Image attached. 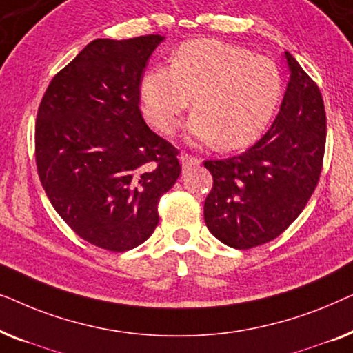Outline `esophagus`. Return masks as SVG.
I'll return each mask as SVG.
<instances>
[{
    "instance_id": "34e87169",
    "label": "esophagus",
    "mask_w": 353,
    "mask_h": 353,
    "mask_svg": "<svg viewBox=\"0 0 353 353\" xmlns=\"http://www.w3.org/2000/svg\"><path fill=\"white\" fill-rule=\"evenodd\" d=\"M180 162H181V167L185 168V170H188V168H191V167H196V165H199L201 163V161L197 157H192V156H190V154H180Z\"/></svg>"
}]
</instances>
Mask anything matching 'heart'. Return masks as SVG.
Wrapping results in <instances>:
<instances>
[{"instance_id":"b5f03b06","label":"heart","mask_w":353,"mask_h":353,"mask_svg":"<svg viewBox=\"0 0 353 353\" xmlns=\"http://www.w3.org/2000/svg\"><path fill=\"white\" fill-rule=\"evenodd\" d=\"M276 64L245 48L219 40L186 41L170 67H151L139 83L143 115L154 128L172 133L191 104L186 133L221 149L252 144L268 127L281 98Z\"/></svg>"}]
</instances>
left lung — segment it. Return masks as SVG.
<instances>
[{
    "label": "left lung",
    "instance_id": "1",
    "mask_svg": "<svg viewBox=\"0 0 353 353\" xmlns=\"http://www.w3.org/2000/svg\"><path fill=\"white\" fill-rule=\"evenodd\" d=\"M289 83L267 133L248 151L207 161L214 186L204 202L207 228L234 249L278 238L310 199L320 180L326 114L320 90L292 54L284 52Z\"/></svg>",
    "mask_w": 353,
    "mask_h": 353
}]
</instances>
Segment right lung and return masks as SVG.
<instances>
[{
    "mask_svg": "<svg viewBox=\"0 0 353 353\" xmlns=\"http://www.w3.org/2000/svg\"><path fill=\"white\" fill-rule=\"evenodd\" d=\"M165 40L99 38L51 80L35 125L37 168L62 220L90 244L125 252L159 223L157 204L180 176L178 151L139 110V83Z\"/></svg>",
    "mask_w": 353,
    "mask_h": 353,
    "instance_id": "1",
    "label": "right lung"
}]
</instances>
